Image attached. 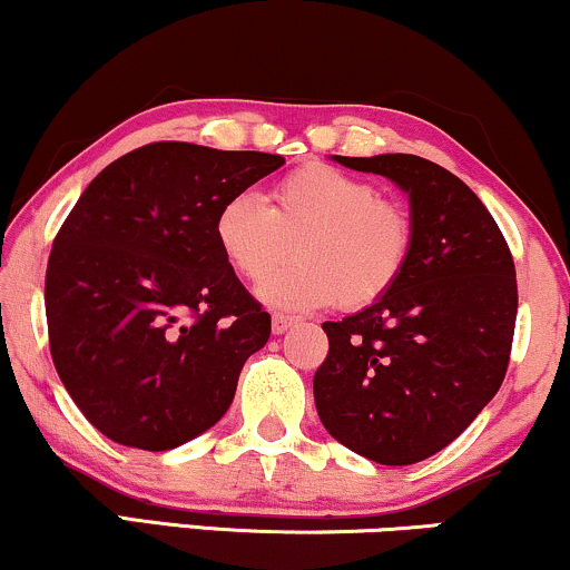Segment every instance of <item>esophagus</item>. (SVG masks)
I'll use <instances>...</instances> for the list:
<instances>
[{"label": "esophagus", "mask_w": 570, "mask_h": 570, "mask_svg": "<svg viewBox=\"0 0 570 570\" xmlns=\"http://www.w3.org/2000/svg\"><path fill=\"white\" fill-rule=\"evenodd\" d=\"M296 322H298V317H293V314L274 312V314H272V330H274V335H283V333H287V330H291L293 325H296Z\"/></svg>", "instance_id": "esophagus-1"}]
</instances>
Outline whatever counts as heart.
Masks as SVG:
<instances>
[{"label":"heart","mask_w":570,"mask_h":570,"mask_svg":"<svg viewBox=\"0 0 570 570\" xmlns=\"http://www.w3.org/2000/svg\"><path fill=\"white\" fill-rule=\"evenodd\" d=\"M214 240L232 272L262 283L294 243L298 263L262 285V298L283 308L338 301L364 308L399 283L414 229L402 203L375 185L327 164H306L272 187L269 208L237 193L214 216Z\"/></svg>","instance_id":"b5f03b06"}]
</instances>
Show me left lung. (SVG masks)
<instances>
[{
  "mask_svg": "<svg viewBox=\"0 0 570 570\" xmlns=\"http://www.w3.org/2000/svg\"><path fill=\"white\" fill-rule=\"evenodd\" d=\"M335 160L404 189L414 240L381 301L322 325L330 351L314 372V402L351 452L412 465L452 444L500 391L515 333V264L479 195L433 160Z\"/></svg>",
  "mask_w": 570,
  "mask_h": 570,
  "instance_id": "obj_1",
  "label": "left lung"
}]
</instances>
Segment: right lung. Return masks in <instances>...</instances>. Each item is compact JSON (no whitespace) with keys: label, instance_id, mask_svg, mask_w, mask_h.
<instances>
[{"label":"right lung","instance_id":"obj_1","mask_svg":"<svg viewBox=\"0 0 570 570\" xmlns=\"http://www.w3.org/2000/svg\"><path fill=\"white\" fill-rule=\"evenodd\" d=\"M283 156L153 142L105 166L62 222L45 279L49 351L110 441L166 452L222 420L272 320L214 240V216Z\"/></svg>","mask_w":570,"mask_h":570}]
</instances>
